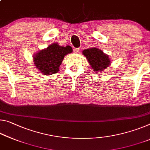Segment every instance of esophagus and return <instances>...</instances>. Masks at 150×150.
I'll use <instances>...</instances> for the list:
<instances>
[{
	"mask_svg": "<svg viewBox=\"0 0 150 150\" xmlns=\"http://www.w3.org/2000/svg\"><path fill=\"white\" fill-rule=\"evenodd\" d=\"M80 51V48H74L73 49V52L75 53H78Z\"/></svg>",
	"mask_w": 150,
	"mask_h": 150,
	"instance_id": "34e87169",
	"label": "esophagus"
}]
</instances>
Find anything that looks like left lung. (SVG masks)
<instances>
[{
    "mask_svg": "<svg viewBox=\"0 0 150 150\" xmlns=\"http://www.w3.org/2000/svg\"><path fill=\"white\" fill-rule=\"evenodd\" d=\"M83 54L89 61L92 69L96 71V73H100L111 64L108 54L97 48L93 47L91 49H85L83 51Z\"/></svg>",
    "mask_w": 150,
    "mask_h": 150,
    "instance_id": "8db88e82",
    "label": "left lung"
}]
</instances>
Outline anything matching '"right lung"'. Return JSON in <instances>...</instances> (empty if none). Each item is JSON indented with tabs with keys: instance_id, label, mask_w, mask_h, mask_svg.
<instances>
[{
	"instance_id": "right-lung-1",
	"label": "right lung",
	"mask_w": 150,
	"mask_h": 150,
	"mask_svg": "<svg viewBox=\"0 0 150 150\" xmlns=\"http://www.w3.org/2000/svg\"><path fill=\"white\" fill-rule=\"evenodd\" d=\"M71 46L61 47L57 42L51 44L33 56L35 67L42 74L50 75L57 73L66 54L72 53Z\"/></svg>"
}]
</instances>
